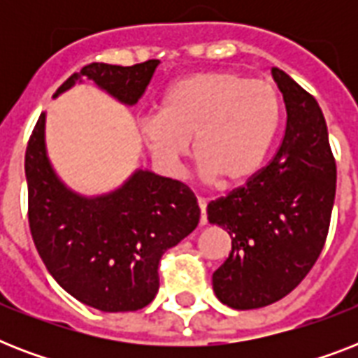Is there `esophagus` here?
<instances>
[{"label": "esophagus", "instance_id": "esophagus-1", "mask_svg": "<svg viewBox=\"0 0 358 358\" xmlns=\"http://www.w3.org/2000/svg\"><path fill=\"white\" fill-rule=\"evenodd\" d=\"M206 206H208V201L201 196V199H199V208H201V224H206V221H208Z\"/></svg>", "mask_w": 358, "mask_h": 358}]
</instances>
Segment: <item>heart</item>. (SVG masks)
<instances>
[{"label": "heart", "mask_w": 358, "mask_h": 358, "mask_svg": "<svg viewBox=\"0 0 358 358\" xmlns=\"http://www.w3.org/2000/svg\"><path fill=\"white\" fill-rule=\"evenodd\" d=\"M280 124L273 83L234 70H212L174 81L159 113L141 120V134L157 162L174 167L189 152L223 185H239L260 171Z\"/></svg>", "instance_id": "obj_1"}]
</instances>
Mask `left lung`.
Instances as JSON below:
<instances>
[{"instance_id":"8db88e82","label":"left lung","mask_w":358,"mask_h":358,"mask_svg":"<svg viewBox=\"0 0 358 358\" xmlns=\"http://www.w3.org/2000/svg\"><path fill=\"white\" fill-rule=\"evenodd\" d=\"M271 74L288 115L282 145L247 184L208 204V221L232 238L229 258L213 273V292L236 310L271 305L299 286L325 245L336 193V163L316 98L277 66Z\"/></svg>"}]
</instances>
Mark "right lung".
Masks as SVG:
<instances>
[{
	"mask_svg": "<svg viewBox=\"0 0 358 358\" xmlns=\"http://www.w3.org/2000/svg\"><path fill=\"white\" fill-rule=\"evenodd\" d=\"M159 61L134 66L91 63L59 87L53 98L83 78L126 106L145 94ZM46 113L25 150L29 229L44 266L83 305L102 312L145 308L159 289L163 252L199 224L201 208L178 180L137 169L119 189L83 196L61 182L48 159Z\"/></svg>",
	"mask_w": 358,
	"mask_h": 358,
	"instance_id": "1",
	"label": "right lung"
}]
</instances>
